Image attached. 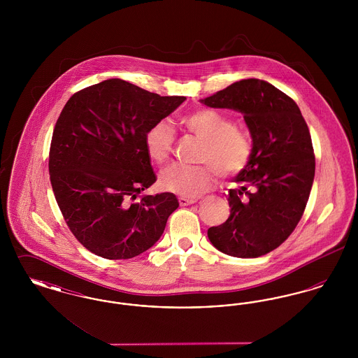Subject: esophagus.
Instances as JSON below:
<instances>
[{
    "instance_id": "obj_1",
    "label": "esophagus",
    "mask_w": 358,
    "mask_h": 358,
    "mask_svg": "<svg viewBox=\"0 0 358 358\" xmlns=\"http://www.w3.org/2000/svg\"><path fill=\"white\" fill-rule=\"evenodd\" d=\"M197 201V199H187V197H180L178 203L181 206H187V205L194 204Z\"/></svg>"
}]
</instances>
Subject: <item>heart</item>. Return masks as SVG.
Returning a JSON list of instances; mask_svg holds the SVG:
<instances>
[{"mask_svg": "<svg viewBox=\"0 0 358 358\" xmlns=\"http://www.w3.org/2000/svg\"><path fill=\"white\" fill-rule=\"evenodd\" d=\"M189 133L204 141L199 155L205 165L173 164L159 174L162 189L182 197H199L213 182V169L224 177H235L245 171L252 159V141L247 131L238 129L234 120L210 108H201L181 120ZM176 134L168 120L152 124L145 134V148L157 164L171 158ZM209 163L214 168L207 165Z\"/></svg>", "mask_w": 358, "mask_h": 358, "instance_id": "heart-1", "label": "heart"}]
</instances>
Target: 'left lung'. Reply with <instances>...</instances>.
I'll return each mask as SVG.
<instances>
[{
  "label": "left lung",
  "instance_id": "1",
  "mask_svg": "<svg viewBox=\"0 0 358 358\" xmlns=\"http://www.w3.org/2000/svg\"><path fill=\"white\" fill-rule=\"evenodd\" d=\"M213 108L240 111L252 136V159L229 189L231 215L208 229L224 254L257 257L289 238L306 208L315 173L311 136L289 95L259 79H244L201 99Z\"/></svg>",
  "mask_w": 358,
  "mask_h": 358
}]
</instances>
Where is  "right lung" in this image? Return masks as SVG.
<instances>
[{
  "instance_id": "obj_1",
  "label": "right lung",
  "mask_w": 358,
  "mask_h": 358,
  "mask_svg": "<svg viewBox=\"0 0 358 358\" xmlns=\"http://www.w3.org/2000/svg\"><path fill=\"white\" fill-rule=\"evenodd\" d=\"M185 99L108 79L66 103L52 134V189L71 232L92 254L130 259L164 234L177 197L165 192L134 201L157 180L145 134Z\"/></svg>"
}]
</instances>
